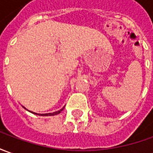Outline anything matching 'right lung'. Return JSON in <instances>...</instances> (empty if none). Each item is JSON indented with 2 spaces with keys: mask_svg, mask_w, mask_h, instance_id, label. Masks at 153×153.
Instances as JSON below:
<instances>
[{
  "mask_svg": "<svg viewBox=\"0 0 153 153\" xmlns=\"http://www.w3.org/2000/svg\"><path fill=\"white\" fill-rule=\"evenodd\" d=\"M62 110H63V108H62V109H61V110H59V111H58V112H55V113H46V114H39V115H56V114H58V113H61V111H62Z\"/></svg>",
  "mask_w": 153,
  "mask_h": 153,
  "instance_id": "right-lung-1",
  "label": "right lung"
}]
</instances>
